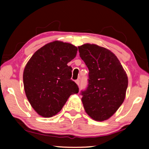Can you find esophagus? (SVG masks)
Instances as JSON below:
<instances>
[{
    "instance_id": "1",
    "label": "esophagus",
    "mask_w": 149,
    "mask_h": 149,
    "mask_svg": "<svg viewBox=\"0 0 149 149\" xmlns=\"http://www.w3.org/2000/svg\"><path fill=\"white\" fill-rule=\"evenodd\" d=\"M79 79H77L76 81H75V83H76V84L78 85V86H79Z\"/></svg>"
}]
</instances>
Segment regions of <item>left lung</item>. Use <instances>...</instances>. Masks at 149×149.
<instances>
[{
    "label": "left lung",
    "instance_id": "obj_1",
    "mask_svg": "<svg viewBox=\"0 0 149 149\" xmlns=\"http://www.w3.org/2000/svg\"><path fill=\"white\" fill-rule=\"evenodd\" d=\"M78 49L89 71L88 87L81 93L84 109L94 120H107L124 101L127 74L110 50L89 43L78 47Z\"/></svg>",
    "mask_w": 149,
    "mask_h": 149
}]
</instances>
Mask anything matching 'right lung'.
Segmentation results:
<instances>
[{"instance_id":"obj_1","label":"right lung","mask_w":149,"mask_h":149,"mask_svg":"<svg viewBox=\"0 0 149 149\" xmlns=\"http://www.w3.org/2000/svg\"><path fill=\"white\" fill-rule=\"evenodd\" d=\"M77 52L74 45L54 41L37 50L26 64L24 91L32 108L41 116L56 115L70 96L79 92L71 79L72 68L68 65Z\"/></svg>"}]
</instances>
